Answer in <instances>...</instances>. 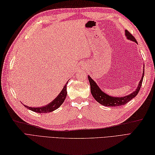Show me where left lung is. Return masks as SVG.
<instances>
[{
	"label": "left lung",
	"mask_w": 155,
	"mask_h": 155,
	"mask_svg": "<svg viewBox=\"0 0 155 155\" xmlns=\"http://www.w3.org/2000/svg\"><path fill=\"white\" fill-rule=\"evenodd\" d=\"M125 33H126L125 34L126 37H127V39L134 41V42L137 43L135 37L132 35L129 31H127V30H125ZM143 76H144V67H143V73L142 78L141 79L139 83L137 89H135V91L131 93L130 95H128L125 97H111L110 95H107V93H104L103 91L99 88V87L97 85L96 82L94 81L93 79L89 76V75H88V79H89L90 86H91V93L94 99H95L98 103H99L103 105V106H105V107L122 106V105L126 104L132 99H134L135 97L137 96L139 90H140L141 86L142 85Z\"/></svg>",
	"instance_id": "left-lung-1"
}]
</instances>
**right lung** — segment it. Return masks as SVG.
<instances>
[{
	"mask_svg": "<svg viewBox=\"0 0 155 155\" xmlns=\"http://www.w3.org/2000/svg\"><path fill=\"white\" fill-rule=\"evenodd\" d=\"M68 84V82L66 84V85L64 87L61 92L59 93V95L56 97L52 101L51 103H49L45 106L43 107H29L28 106H26L24 104V107L27 108L30 110H32L33 112H35L37 113H47L54 111V110H56L58 108H59L61 106L62 104L64 101L66 95H67V91H66V86Z\"/></svg>",
	"mask_w": 155,
	"mask_h": 155,
	"instance_id": "add662e5",
	"label": "right lung"
}]
</instances>
